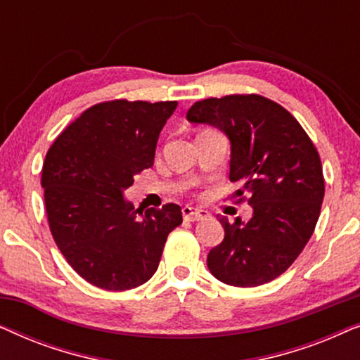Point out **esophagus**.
I'll return each instance as SVG.
<instances>
[{
    "label": "esophagus",
    "instance_id": "obj_1",
    "mask_svg": "<svg viewBox=\"0 0 360 360\" xmlns=\"http://www.w3.org/2000/svg\"><path fill=\"white\" fill-rule=\"evenodd\" d=\"M181 214H184L185 221H191V223L210 218L208 211L198 210V208H191V206H184V208H181Z\"/></svg>",
    "mask_w": 360,
    "mask_h": 360
}]
</instances>
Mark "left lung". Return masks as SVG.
I'll list each match as a JSON object with an SVG mask.
<instances>
[{
  "mask_svg": "<svg viewBox=\"0 0 360 360\" xmlns=\"http://www.w3.org/2000/svg\"><path fill=\"white\" fill-rule=\"evenodd\" d=\"M186 120L228 136L229 180L252 206L248 223L219 218L224 239L210 250V272L233 287L277 278L302 254L321 213L324 179L316 147L283 106L260 95L196 101Z\"/></svg>",
  "mask_w": 360,
  "mask_h": 360,
  "instance_id": "left-lung-1",
  "label": "left lung"
}]
</instances>
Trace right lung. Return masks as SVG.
Instances as JSON below:
<instances>
[{
  "label": "right lung",
  "mask_w": 360,
  "mask_h": 360,
  "mask_svg": "<svg viewBox=\"0 0 360 360\" xmlns=\"http://www.w3.org/2000/svg\"><path fill=\"white\" fill-rule=\"evenodd\" d=\"M176 101L98 103L53 141L42 167L49 228L63 257L95 287L122 292L159 267L179 205L146 213L122 191L154 165L157 139Z\"/></svg>",
  "instance_id": "add662e5"
}]
</instances>
